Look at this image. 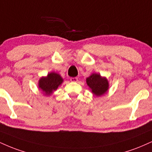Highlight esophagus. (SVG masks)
Here are the masks:
<instances>
[{
  "mask_svg": "<svg viewBox=\"0 0 152 152\" xmlns=\"http://www.w3.org/2000/svg\"><path fill=\"white\" fill-rule=\"evenodd\" d=\"M70 80H71V81H72V82H76V81H78V78L77 77H71L70 78Z\"/></svg>",
  "mask_w": 152,
  "mask_h": 152,
  "instance_id": "1",
  "label": "esophagus"
}]
</instances>
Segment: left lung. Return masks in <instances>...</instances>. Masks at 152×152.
I'll list each match as a JSON object with an SVG mask.
<instances>
[{
	"instance_id": "1",
	"label": "left lung",
	"mask_w": 152,
	"mask_h": 152,
	"mask_svg": "<svg viewBox=\"0 0 152 152\" xmlns=\"http://www.w3.org/2000/svg\"><path fill=\"white\" fill-rule=\"evenodd\" d=\"M87 85L92 90L93 94L96 96L105 94L108 89V81L105 78L100 76V74H93L86 78Z\"/></svg>"
}]
</instances>
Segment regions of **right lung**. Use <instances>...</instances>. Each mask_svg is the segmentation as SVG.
<instances>
[{
  "label": "right lung",
  "instance_id": "obj_1",
  "mask_svg": "<svg viewBox=\"0 0 152 152\" xmlns=\"http://www.w3.org/2000/svg\"><path fill=\"white\" fill-rule=\"evenodd\" d=\"M63 79L59 74L56 73H50L47 77L40 78L39 81V87L45 95H50L54 91L57 89L58 86L61 85Z\"/></svg>",
  "mask_w": 152,
  "mask_h": 152
}]
</instances>
